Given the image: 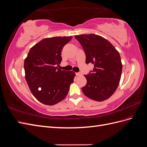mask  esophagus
Instances as JSON below:
<instances>
[{"label":"esophagus","mask_w":147,"mask_h":147,"mask_svg":"<svg viewBox=\"0 0 147 147\" xmlns=\"http://www.w3.org/2000/svg\"><path fill=\"white\" fill-rule=\"evenodd\" d=\"M75 74H76L77 76H80V75H82V74L80 72H77V73H76Z\"/></svg>","instance_id":"34e87169"}]
</instances>
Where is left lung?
<instances>
[{"label": "left lung", "mask_w": 147, "mask_h": 147, "mask_svg": "<svg viewBox=\"0 0 147 147\" xmlns=\"http://www.w3.org/2000/svg\"><path fill=\"white\" fill-rule=\"evenodd\" d=\"M86 55V63L94 64L86 75L84 94L96 101L109 99L117 88L122 72L121 57L110 42L96 34L75 35Z\"/></svg>", "instance_id": "8db88e82"}]
</instances>
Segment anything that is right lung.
Wrapping results in <instances>:
<instances>
[{
	"label": "right lung",
	"instance_id": "add662e5",
	"mask_svg": "<svg viewBox=\"0 0 147 147\" xmlns=\"http://www.w3.org/2000/svg\"><path fill=\"white\" fill-rule=\"evenodd\" d=\"M72 37L42 40L31 48L24 60L25 78L31 92L41 103L52 105L67 95L75 73L59 69L61 51Z\"/></svg>",
	"mask_w": 147,
	"mask_h": 147
}]
</instances>
